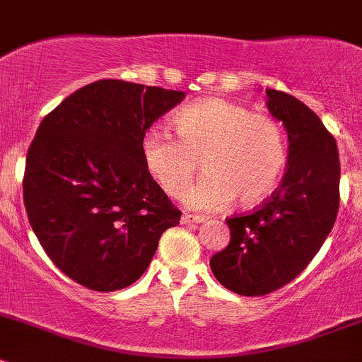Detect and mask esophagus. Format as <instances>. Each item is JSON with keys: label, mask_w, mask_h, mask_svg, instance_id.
Listing matches in <instances>:
<instances>
[{"label": "esophagus", "mask_w": 362, "mask_h": 362, "mask_svg": "<svg viewBox=\"0 0 362 362\" xmlns=\"http://www.w3.org/2000/svg\"><path fill=\"white\" fill-rule=\"evenodd\" d=\"M203 221H205V217L194 216V214H184V216H182V223L184 224H198L203 223Z\"/></svg>", "instance_id": "obj_1"}]
</instances>
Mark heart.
Instances as JSON below:
<instances>
[{
	"instance_id": "obj_1",
	"label": "heart",
	"mask_w": 362,
	"mask_h": 362,
	"mask_svg": "<svg viewBox=\"0 0 362 362\" xmlns=\"http://www.w3.org/2000/svg\"><path fill=\"white\" fill-rule=\"evenodd\" d=\"M175 134L150 125L139 138V153L150 177L166 194H185L199 170L209 171L189 192L194 209L216 210L237 199L252 206L269 198L286 164L283 127L263 115L224 99H205L178 111Z\"/></svg>"
}]
</instances>
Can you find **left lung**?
Masks as SVG:
<instances>
[{"mask_svg":"<svg viewBox=\"0 0 362 362\" xmlns=\"http://www.w3.org/2000/svg\"><path fill=\"white\" fill-rule=\"evenodd\" d=\"M267 97L272 117L288 131V170L262 205L228 217L230 244L210 258L217 281L245 297L296 279L331 233L339 209L334 136L296 97L279 90H267Z\"/></svg>","mask_w":362,"mask_h":362,"instance_id":"1","label":"left lung"}]
</instances>
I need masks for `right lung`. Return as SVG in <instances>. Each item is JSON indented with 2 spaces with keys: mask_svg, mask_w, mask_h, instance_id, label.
Here are the masks:
<instances>
[{
  "mask_svg": "<svg viewBox=\"0 0 362 362\" xmlns=\"http://www.w3.org/2000/svg\"><path fill=\"white\" fill-rule=\"evenodd\" d=\"M184 92L100 79L45 115L28 148L23 198L51 262L93 292L138 281L182 212L145 170L139 138Z\"/></svg>",
  "mask_w": 362,
  "mask_h": 362,
  "instance_id": "1",
  "label": "right lung"
}]
</instances>
